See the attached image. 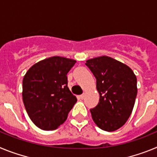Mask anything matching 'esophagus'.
Listing matches in <instances>:
<instances>
[{"mask_svg": "<svg viewBox=\"0 0 157 157\" xmlns=\"http://www.w3.org/2000/svg\"><path fill=\"white\" fill-rule=\"evenodd\" d=\"M84 98H85V94H82V95H80L79 96V98L80 99H84Z\"/></svg>", "mask_w": 157, "mask_h": 157, "instance_id": "obj_1", "label": "esophagus"}]
</instances>
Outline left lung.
<instances>
[{
    "instance_id": "left-lung-1",
    "label": "left lung",
    "mask_w": 157,
    "mask_h": 157,
    "mask_svg": "<svg viewBox=\"0 0 157 157\" xmlns=\"http://www.w3.org/2000/svg\"><path fill=\"white\" fill-rule=\"evenodd\" d=\"M86 65L97 79L99 103L90 109L101 130L115 131L130 117L138 93L137 78L130 67L107 56L87 59Z\"/></svg>"
}]
</instances>
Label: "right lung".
Listing matches in <instances>:
<instances>
[{
  "label": "right lung",
  "mask_w": 157,
  "mask_h": 157,
  "mask_svg": "<svg viewBox=\"0 0 157 157\" xmlns=\"http://www.w3.org/2000/svg\"><path fill=\"white\" fill-rule=\"evenodd\" d=\"M76 60L52 56L30 67L23 79V101L38 128L52 130L64 123L77 101L67 86L68 73Z\"/></svg>",
  "instance_id": "add662e5"
}]
</instances>
